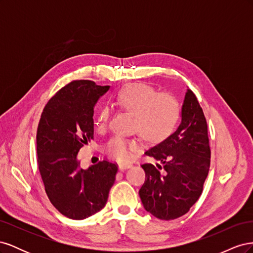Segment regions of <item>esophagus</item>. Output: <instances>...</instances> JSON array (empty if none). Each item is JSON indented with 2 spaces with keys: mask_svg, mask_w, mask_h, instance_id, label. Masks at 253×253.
Returning a JSON list of instances; mask_svg holds the SVG:
<instances>
[{
  "mask_svg": "<svg viewBox=\"0 0 253 253\" xmlns=\"http://www.w3.org/2000/svg\"><path fill=\"white\" fill-rule=\"evenodd\" d=\"M133 165L131 163H122L119 165V170L120 171H125L126 169H128V168H131Z\"/></svg>",
  "mask_w": 253,
  "mask_h": 253,
  "instance_id": "obj_1",
  "label": "esophagus"
}]
</instances>
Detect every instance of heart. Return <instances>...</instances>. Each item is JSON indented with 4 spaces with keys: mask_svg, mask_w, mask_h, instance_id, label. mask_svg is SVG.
<instances>
[{
    "mask_svg": "<svg viewBox=\"0 0 253 253\" xmlns=\"http://www.w3.org/2000/svg\"><path fill=\"white\" fill-rule=\"evenodd\" d=\"M115 101L120 109L134 115V128L150 141H162L170 136L181 114L180 103L173 95L156 94L154 87L144 83L128 84L121 88ZM110 116L109 106H101L97 114V124L106 126ZM103 149L112 158L127 160L139 149V142L116 136L106 142Z\"/></svg>",
    "mask_w": 253,
    "mask_h": 253,
    "instance_id": "1",
    "label": "heart"
}]
</instances>
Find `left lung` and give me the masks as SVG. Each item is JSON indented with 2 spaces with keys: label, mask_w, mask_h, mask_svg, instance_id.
<instances>
[{
  "label": "left lung",
  "mask_w": 253,
  "mask_h": 253,
  "mask_svg": "<svg viewBox=\"0 0 253 253\" xmlns=\"http://www.w3.org/2000/svg\"><path fill=\"white\" fill-rule=\"evenodd\" d=\"M145 155L163 165H141L145 180L139 196L144 209L164 220L185 215L203 193L211 157L208 126L192 90L183 99L177 129Z\"/></svg>",
  "instance_id": "left-lung-1"
}]
</instances>
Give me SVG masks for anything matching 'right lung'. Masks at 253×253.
Here are the masks:
<instances>
[{
  "mask_svg": "<svg viewBox=\"0 0 253 253\" xmlns=\"http://www.w3.org/2000/svg\"><path fill=\"white\" fill-rule=\"evenodd\" d=\"M110 86L75 80L45 105L37 131L39 171L50 203L64 216L84 219L108 202L118 166L102 160L80 169L78 152L94 138V106Z\"/></svg>",
  "mask_w": 253,
  "mask_h": 253,
  "instance_id": "add662e5",
  "label": "right lung"
}]
</instances>
